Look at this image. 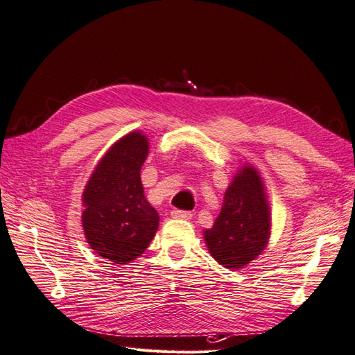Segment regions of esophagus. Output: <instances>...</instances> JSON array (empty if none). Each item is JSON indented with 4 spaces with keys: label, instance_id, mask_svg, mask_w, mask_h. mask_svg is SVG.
Wrapping results in <instances>:
<instances>
[{
    "label": "esophagus",
    "instance_id": "1",
    "mask_svg": "<svg viewBox=\"0 0 355 355\" xmlns=\"http://www.w3.org/2000/svg\"><path fill=\"white\" fill-rule=\"evenodd\" d=\"M191 217H193V214L189 211H179V209L171 211V218H175V220H189Z\"/></svg>",
    "mask_w": 355,
    "mask_h": 355
}]
</instances>
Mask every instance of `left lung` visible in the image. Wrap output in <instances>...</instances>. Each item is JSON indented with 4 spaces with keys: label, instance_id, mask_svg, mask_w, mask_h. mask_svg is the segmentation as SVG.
<instances>
[{
    "label": "left lung",
    "instance_id": "left-lung-1",
    "mask_svg": "<svg viewBox=\"0 0 355 355\" xmlns=\"http://www.w3.org/2000/svg\"><path fill=\"white\" fill-rule=\"evenodd\" d=\"M271 235V206L263 179L254 166L238 167L224 193L221 212L203 238L211 256L227 270H239L254 261Z\"/></svg>",
    "mask_w": 355,
    "mask_h": 355
}]
</instances>
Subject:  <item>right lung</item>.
Returning a JSON list of instances; mask_svg holds the SVG:
<instances>
[{
    "mask_svg": "<svg viewBox=\"0 0 355 355\" xmlns=\"http://www.w3.org/2000/svg\"><path fill=\"white\" fill-rule=\"evenodd\" d=\"M148 155L143 131L123 135L101 158L83 191L84 236L94 253L116 265L141 256L158 230L159 215L140 178Z\"/></svg>",
    "mask_w": 355,
    "mask_h": 355,
    "instance_id": "1",
    "label": "right lung"
}]
</instances>
